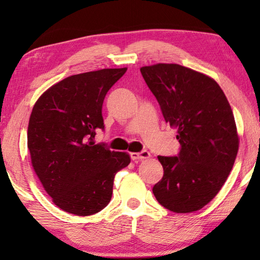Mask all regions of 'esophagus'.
<instances>
[{"instance_id":"34e87169","label":"esophagus","mask_w":260,"mask_h":260,"mask_svg":"<svg viewBox=\"0 0 260 260\" xmlns=\"http://www.w3.org/2000/svg\"><path fill=\"white\" fill-rule=\"evenodd\" d=\"M150 157V152L147 150H143L141 152H132L131 153V158L133 160H140V159H146V158Z\"/></svg>"}]
</instances>
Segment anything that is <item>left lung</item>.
Instances as JSON below:
<instances>
[{
    "instance_id": "8db88e82",
    "label": "left lung",
    "mask_w": 260,
    "mask_h": 260,
    "mask_svg": "<svg viewBox=\"0 0 260 260\" xmlns=\"http://www.w3.org/2000/svg\"><path fill=\"white\" fill-rule=\"evenodd\" d=\"M140 71L181 146L178 156H158L164 175L153 195L172 212L201 210L223 186L239 150L231 105L212 78L191 69L156 64Z\"/></svg>"
}]
</instances>
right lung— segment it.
<instances>
[{
	"label": "right lung",
	"mask_w": 260,
	"mask_h": 260,
	"mask_svg": "<svg viewBox=\"0 0 260 260\" xmlns=\"http://www.w3.org/2000/svg\"><path fill=\"white\" fill-rule=\"evenodd\" d=\"M127 69H103L57 82L34 104L27 129L33 169L65 212L90 215L111 201L114 175L131 162L126 152L95 144L104 129L105 95Z\"/></svg>",
	"instance_id": "obj_1"
}]
</instances>
